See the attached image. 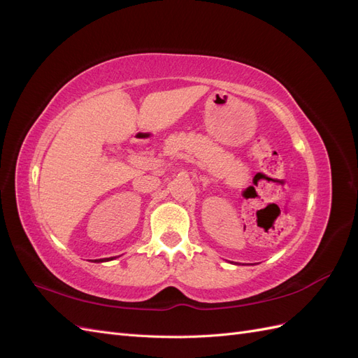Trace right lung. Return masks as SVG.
I'll list each match as a JSON object with an SVG mask.
<instances>
[{"label":"right lung","instance_id":"right-lung-1","mask_svg":"<svg viewBox=\"0 0 358 358\" xmlns=\"http://www.w3.org/2000/svg\"><path fill=\"white\" fill-rule=\"evenodd\" d=\"M109 259H113V257H112V258H109ZM95 262H107V258H103V259H101V258H100V259H95Z\"/></svg>","mask_w":358,"mask_h":358}]
</instances>
